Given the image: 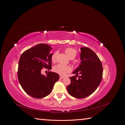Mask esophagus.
Segmentation results:
<instances>
[{"label": "esophagus", "mask_w": 125, "mask_h": 125, "mask_svg": "<svg viewBox=\"0 0 125 125\" xmlns=\"http://www.w3.org/2000/svg\"><path fill=\"white\" fill-rule=\"evenodd\" d=\"M64 78V77H63V76H60V79H63Z\"/></svg>", "instance_id": "esophagus-1"}]
</instances>
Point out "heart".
<instances>
[{
	"label": "heart",
	"instance_id": "heart-1",
	"mask_svg": "<svg viewBox=\"0 0 125 125\" xmlns=\"http://www.w3.org/2000/svg\"><path fill=\"white\" fill-rule=\"evenodd\" d=\"M65 52L70 59L74 58L77 54L76 51L71 47L66 48L65 50ZM57 56V52H54L52 55L51 60L52 62L55 63L56 62ZM71 68L70 66L62 65V64H58L54 67V71L55 73L62 75H65L68 73H69L70 71H71Z\"/></svg>",
	"mask_w": 125,
	"mask_h": 125
}]
</instances>
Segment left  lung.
Returning <instances> with one entry per match:
<instances>
[{"instance_id": "left-lung-1", "label": "left lung", "mask_w": 125, "mask_h": 125, "mask_svg": "<svg viewBox=\"0 0 125 125\" xmlns=\"http://www.w3.org/2000/svg\"><path fill=\"white\" fill-rule=\"evenodd\" d=\"M80 50L81 62L73 72L76 75L70 77L71 83L67 88L70 95L77 99H83L92 94L103 77L102 64L96 54L88 47H81ZM79 74L81 75L77 78Z\"/></svg>"}]
</instances>
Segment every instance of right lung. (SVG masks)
I'll return each mask as SVG.
<instances>
[{
    "label": "right lung",
    "instance_id": "right-lung-1",
    "mask_svg": "<svg viewBox=\"0 0 125 125\" xmlns=\"http://www.w3.org/2000/svg\"><path fill=\"white\" fill-rule=\"evenodd\" d=\"M52 48L46 44H39L24 52L19 62L18 78L24 91L31 96L41 99L50 94L58 80V73L50 71L41 74L43 67L52 69Z\"/></svg>",
    "mask_w": 125,
    "mask_h": 125
}]
</instances>
